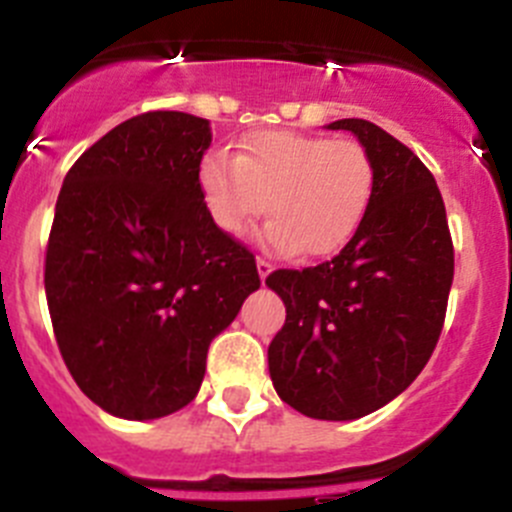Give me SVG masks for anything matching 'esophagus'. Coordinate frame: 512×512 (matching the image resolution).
Here are the masks:
<instances>
[{"label": "esophagus", "mask_w": 512, "mask_h": 512, "mask_svg": "<svg viewBox=\"0 0 512 512\" xmlns=\"http://www.w3.org/2000/svg\"><path fill=\"white\" fill-rule=\"evenodd\" d=\"M256 269H259V277H261V282H264V279L271 274V269H274V266H271V261H266V259H256Z\"/></svg>", "instance_id": "1"}]
</instances>
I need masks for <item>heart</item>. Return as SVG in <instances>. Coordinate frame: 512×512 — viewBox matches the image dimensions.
I'll return each mask as SVG.
<instances>
[{"mask_svg": "<svg viewBox=\"0 0 512 512\" xmlns=\"http://www.w3.org/2000/svg\"><path fill=\"white\" fill-rule=\"evenodd\" d=\"M197 179L223 233H246L266 210V246L318 259L346 246L359 230L377 171L359 140L259 130L235 156L207 153Z\"/></svg>", "mask_w": 512, "mask_h": 512, "instance_id": "obj_1", "label": "heart"}]
</instances>
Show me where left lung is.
<instances>
[{"label":"left lung","mask_w":512,"mask_h":512,"mask_svg":"<svg viewBox=\"0 0 512 512\" xmlns=\"http://www.w3.org/2000/svg\"><path fill=\"white\" fill-rule=\"evenodd\" d=\"M328 130H351L372 156V205L338 256L266 277L287 307L269 343V374L297 413L356 420L408 390L431 359L454 243L436 179L405 143L359 117Z\"/></svg>","instance_id":"obj_1"}]
</instances>
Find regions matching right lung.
I'll use <instances>...</instances> for the list:
<instances>
[{
    "label": "right lung",
    "instance_id": "1",
    "mask_svg": "<svg viewBox=\"0 0 512 512\" xmlns=\"http://www.w3.org/2000/svg\"><path fill=\"white\" fill-rule=\"evenodd\" d=\"M210 122L143 112L76 158L45 248V297L79 390L117 418L153 420L197 397L207 348L259 289L253 253L200 189Z\"/></svg>",
    "mask_w": 512,
    "mask_h": 512
}]
</instances>
